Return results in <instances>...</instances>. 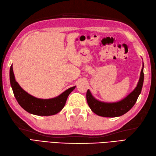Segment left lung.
<instances>
[{
    "mask_svg": "<svg viewBox=\"0 0 156 156\" xmlns=\"http://www.w3.org/2000/svg\"><path fill=\"white\" fill-rule=\"evenodd\" d=\"M144 79V64L141 69L140 80L137 87L127 97L117 102L106 103L97 101L92 97L89 90L87 92V101L92 111L97 115L105 117H119L127 112L133 107L141 92Z\"/></svg>",
    "mask_w": 156,
    "mask_h": 156,
    "instance_id": "1",
    "label": "left lung"
}]
</instances>
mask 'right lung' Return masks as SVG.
Here are the masks:
<instances>
[{
  "instance_id": "obj_1",
  "label": "right lung",
  "mask_w": 156,
  "mask_h": 156,
  "mask_svg": "<svg viewBox=\"0 0 156 156\" xmlns=\"http://www.w3.org/2000/svg\"><path fill=\"white\" fill-rule=\"evenodd\" d=\"M10 82L16 100L20 106L29 113L39 116H49L57 114L66 105L69 94L76 87L68 88L58 97L51 99H39L28 94L15 80L12 66L10 68Z\"/></svg>"
}]
</instances>
